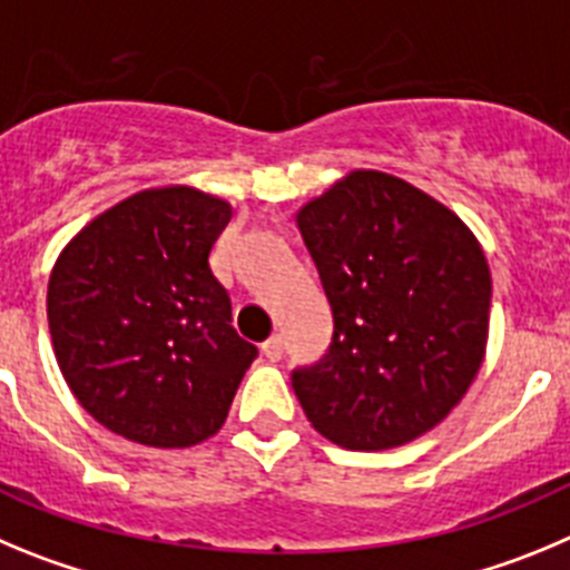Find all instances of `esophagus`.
Masks as SVG:
<instances>
[{
    "label": "esophagus",
    "mask_w": 570,
    "mask_h": 570,
    "mask_svg": "<svg viewBox=\"0 0 570 570\" xmlns=\"http://www.w3.org/2000/svg\"><path fill=\"white\" fill-rule=\"evenodd\" d=\"M261 352H264L266 361H273V363L281 361V357H284V337L273 335L269 341L261 343Z\"/></svg>",
    "instance_id": "1"
}]
</instances>
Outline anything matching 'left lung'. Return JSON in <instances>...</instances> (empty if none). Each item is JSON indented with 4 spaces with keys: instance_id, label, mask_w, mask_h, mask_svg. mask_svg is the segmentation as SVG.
<instances>
[{
    "instance_id": "left-lung-1",
    "label": "left lung",
    "mask_w": 570,
    "mask_h": 570,
    "mask_svg": "<svg viewBox=\"0 0 570 570\" xmlns=\"http://www.w3.org/2000/svg\"><path fill=\"white\" fill-rule=\"evenodd\" d=\"M332 343L292 372L332 443L383 451L420 438L469 392L489 341L491 273L458 215L403 178L355 170L297 213Z\"/></svg>"
}]
</instances>
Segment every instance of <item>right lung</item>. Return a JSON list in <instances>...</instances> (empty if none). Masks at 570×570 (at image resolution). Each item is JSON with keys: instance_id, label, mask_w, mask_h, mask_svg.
Returning <instances> with one entry per match:
<instances>
[{"instance_id": "add662e5", "label": "right lung", "mask_w": 570, "mask_h": 570, "mask_svg": "<svg viewBox=\"0 0 570 570\" xmlns=\"http://www.w3.org/2000/svg\"><path fill=\"white\" fill-rule=\"evenodd\" d=\"M229 218L233 207L202 189H145L87 224L50 273L61 374L90 417L132 443L213 438L258 357L209 269Z\"/></svg>"}]
</instances>
